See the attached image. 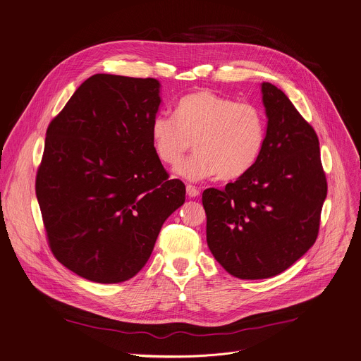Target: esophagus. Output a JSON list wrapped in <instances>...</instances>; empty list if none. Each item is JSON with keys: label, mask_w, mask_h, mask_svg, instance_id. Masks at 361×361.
<instances>
[{"label": "esophagus", "mask_w": 361, "mask_h": 361, "mask_svg": "<svg viewBox=\"0 0 361 361\" xmlns=\"http://www.w3.org/2000/svg\"><path fill=\"white\" fill-rule=\"evenodd\" d=\"M185 190H187V195H188L190 198H195V197H198V195H200V190H198L195 185L188 184Z\"/></svg>", "instance_id": "34e87169"}]
</instances>
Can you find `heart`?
Wrapping results in <instances>:
<instances>
[{"label": "heart", "instance_id": "obj_1", "mask_svg": "<svg viewBox=\"0 0 361 361\" xmlns=\"http://www.w3.org/2000/svg\"><path fill=\"white\" fill-rule=\"evenodd\" d=\"M152 145L159 160L176 166L192 147L197 150L176 171L198 181L244 176L259 159L265 139L264 111L211 90L181 97L176 114L157 113L150 126Z\"/></svg>", "mask_w": 361, "mask_h": 361}]
</instances>
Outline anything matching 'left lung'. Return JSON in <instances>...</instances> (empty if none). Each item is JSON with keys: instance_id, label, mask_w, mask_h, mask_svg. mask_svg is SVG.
I'll list each match as a JSON object with an SVG mask.
<instances>
[{"instance_id": "left-lung-1", "label": "left lung", "mask_w": 361, "mask_h": 361, "mask_svg": "<svg viewBox=\"0 0 361 361\" xmlns=\"http://www.w3.org/2000/svg\"><path fill=\"white\" fill-rule=\"evenodd\" d=\"M267 139L257 163L225 188H207V244L239 279L286 271L314 244L327 181L314 129L275 85L262 83Z\"/></svg>"}]
</instances>
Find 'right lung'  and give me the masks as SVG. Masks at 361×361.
I'll list each match as a JSON object with an SVG mask.
<instances>
[{"instance_id":"add662e5","label":"right lung","mask_w":361,"mask_h":361,"mask_svg":"<svg viewBox=\"0 0 361 361\" xmlns=\"http://www.w3.org/2000/svg\"><path fill=\"white\" fill-rule=\"evenodd\" d=\"M159 93L153 78L97 73L48 126L35 180L48 245L87 281L137 275L185 201L184 183L169 178L152 145Z\"/></svg>"}]
</instances>
